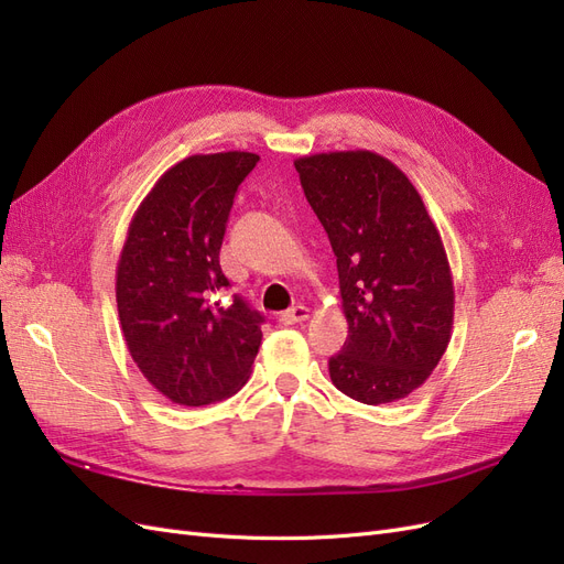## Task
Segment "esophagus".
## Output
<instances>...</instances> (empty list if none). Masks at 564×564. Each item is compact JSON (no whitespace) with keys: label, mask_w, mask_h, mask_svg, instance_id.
<instances>
[{"label":"esophagus","mask_w":564,"mask_h":564,"mask_svg":"<svg viewBox=\"0 0 564 564\" xmlns=\"http://www.w3.org/2000/svg\"><path fill=\"white\" fill-rule=\"evenodd\" d=\"M311 317V308H305V305H294V308H289L280 315V322L282 324H299V322H305Z\"/></svg>","instance_id":"obj_1"}]
</instances>
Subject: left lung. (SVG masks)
<instances>
[{
  "instance_id": "1",
  "label": "left lung",
  "mask_w": 564,
  "mask_h": 564,
  "mask_svg": "<svg viewBox=\"0 0 564 564\" xmlns=\"http://www.w3.org/2000/svg\"><path fill=\"white\" fill-rule=\"evenodd\" d=\"M294 166L329 235L348 319L329 377L357 402L402 400L431 377L452 338L442 237L412 181L377 152H319Z\"/></svg>"
}]
</instances>
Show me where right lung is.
Masks as SVG:
<instances>
[{
	"instance_id": "obj_1",
	"label": "right lung",
	"mask_w": 564,
	"mask_h": 564,
	"mask_svg": "<svg viewBox=\"0 0 564 564\" xmlns=\"http://www.w3.org/2000/svg\"><path fill=\"white\" fill-rule=\"evenodd\" d=\"M253 152L193 155L135 209L117 263V311L135 367L183 406L235 395L261 346L263 315L235 296L218 263L237 187Z\"/></svg>"
}]
</instances>
